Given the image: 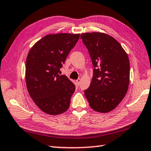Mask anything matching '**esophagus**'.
Returning <instances> with one entry per match:
<instances>
[{"label": "esophagus", "mask_w": 151, "mask_h": 151, "mask_svg": "<svg viewBox=\"0 0 151 151\" xmlns=\"http://www.w3.org/2000/svg\"><path fill=\"white\" fill-rule=\"evenodd\" d=\"M81 78H78L77 80H76V83L78 84V85H80V83H81Z\"/></svg>", "instance_id": "1"}]
</instances>
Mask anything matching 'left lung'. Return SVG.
Returning a JSON list of instances; mask_svg holds the SVG:
<instances>
[{
	"mask_svg": "<svg viewBox=\"0 0 151 151\" xmlns=\"http://www.w3.org/2000/svg\"><path fill=\"white\" fill-rule=\"evenodd\" d=\"M81 38L94 66L93 78L85 95L94 111L104 113L111 111L127 93L129 57L120 43L104 33H83Z\"/></svg>",
	"mask_w": 151,
	"mask_h": 151,
	"instance_id": "1",
	"label": "left lung"
}]
</instances>
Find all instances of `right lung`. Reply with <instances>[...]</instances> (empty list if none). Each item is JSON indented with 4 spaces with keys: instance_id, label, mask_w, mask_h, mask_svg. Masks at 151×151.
Returning a JSON list of instances; mask_svg holds the SVG:
<instances>
[{
    "instance_id": "1",
    "label": "right lung",
    "mask_w": 151,
    "mask_h": 151,
    "mask_svg": "<svg viewBox=\"0 0 151 151\" xmlns=\"http://www.w3.org/2000/svg\"><path fill=\"white\" fill-rule=\"evenodd\" d=\"M79 37V34L48 35L36 43L28 54L27 90L39 108L48 114L57 115L69 108L75 86L59 73Z\"/></svg>"
}]
</instances>
